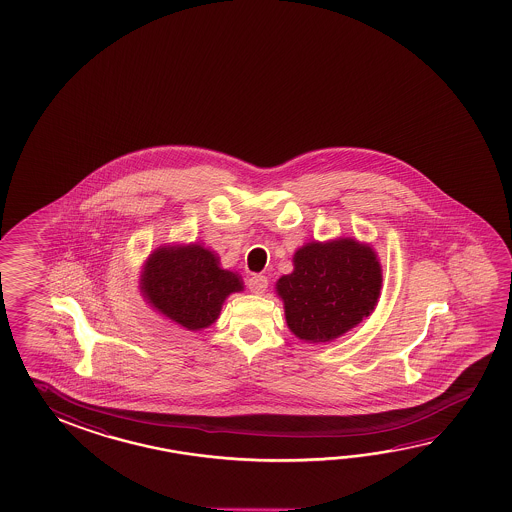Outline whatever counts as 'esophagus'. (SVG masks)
<instances>
[{
  "label": "esophagus",
  "instance_id": "obj_1",
  "mask_svg": "<svg viewBox=\"0 0 512 512\" xmlns=\"http://www.w3.org/2000/svg\"><path fill=\"white\" fill-rule=\"evenodd\" d=\"M248 288H250L253 293H257V295H262L264 291L268 290V277H264V275H253L248 280Z\"/></svg>",
  "mask_w": 512,
  "mask_h": 512
}]
</instances>
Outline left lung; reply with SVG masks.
<instances>
[{
	"label": "left lung",
	"mask_w": 512,
	"mask_h": 512,
	"mask_svg": "<svg viewBox=\"0 0 512 512\" xmlns=\"http://www.w3.org/2000/svg\"><path fill=\"white\" fill-rule=\"evenodd\" d=\"M293 271L277 280L291 333L306 342H329L377 306L382 266L371 246L355 239L308 242L295 251Z\"/></svg>",
	"instance_id": "obj_1"
}]
</instances>
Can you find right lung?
Wrapping results in <instances>:
<instances>
[{"label": "right lung", "mask_w": 512, "mask_h": 512, "mask_svg": "<svg viewBox=\"0 0 512 512\" xmlns=\"http://www.w3.org/2000/svg\"><path fill=\"white\" fill-rule=\"evenodd\" d=\"M244 290L233 271L201 244L161 246L146 259L141 291L152 308L183 328H208L221 315L228 295Z\"/></svg>", "instance_id": "right-lung-1"}]
</instances>
